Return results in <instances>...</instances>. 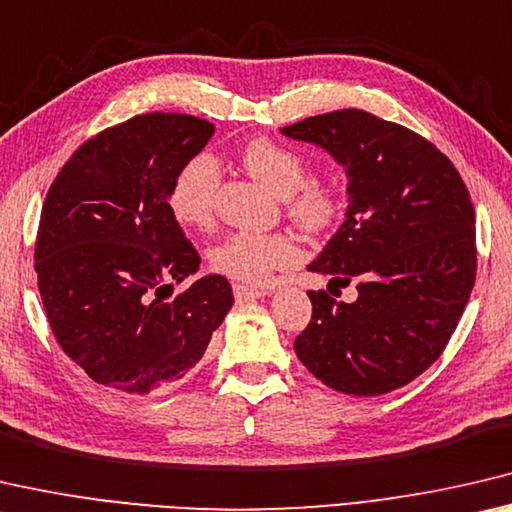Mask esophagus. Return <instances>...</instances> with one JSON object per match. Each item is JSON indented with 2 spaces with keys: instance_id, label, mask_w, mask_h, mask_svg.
<instances>
[{
  "instance_id": "esophagus-1",
  "label": "esophagus",
  "mask_w": 512,
  "mask_h": 512,
  "mask_svg": "<svg viewBox=\"0 0 512 512\" xmlns=\"http://www.w3.org/2000/svg\"><path fill=\"white\" fill-rule=\"evenodd\" d=\"M233 295H236L238 301H247V299H258L270 295V290L265 288H251V286H240V283H233Z\"/></svg>"
}]
</instances>
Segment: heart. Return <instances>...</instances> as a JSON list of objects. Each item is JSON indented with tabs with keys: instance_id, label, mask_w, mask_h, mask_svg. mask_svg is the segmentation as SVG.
<instances>
[{
	"instance_id": "1",
	"label": "heart",
	"mask_w": 512,
	"mask_h": 512,
	"mask_svg": "<svg viewBox=\"0 0 512 512\" xmlns=\"http://www.w3.org/2000/svg\"><path fill=\"white\" fill-rule=\"evenodd\" d=\"M242 165L251 177L265 183L286 201L292 220L306 231H322L340 215L342 199L331 183L306 181V163L288 147L267 138L251 140L242 149ZM220 188V165L213 156L197 154L174 174L167 206L174 220L192 229H208L215 217V195ZM301 249L290 233L236 231L208 251L213 272L240 286H261L274 270L297 265Z\"/></svg>"
}]
</instances>
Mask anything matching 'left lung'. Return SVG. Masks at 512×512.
<instances>
[{
    "mask_svg": "<svg viewBox=\"0 0 512 512\" xmlns=\"http://www.w3.org/2000/svg\"><path fill=\"white\" fill-rule=\"evenodd\" d=\"M347 172L345 222L308 265L330 292H308L301 363L329 388L376 397L417 379L456 331L476 279L474 206L454 163L415 131L345 108L281 129ZM356 282L359 297L340 302Z\"/></svg>",
    "mask_w": 512,
    "mask_h": 512,
    "instance_id": "left-lung-1",
    "label": "left lung"
}]
</instances>
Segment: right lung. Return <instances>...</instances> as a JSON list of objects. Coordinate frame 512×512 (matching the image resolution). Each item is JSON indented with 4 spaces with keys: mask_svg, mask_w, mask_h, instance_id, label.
<instances>
[{
    "mask_svg": "<svg viewBox=\"0 0 512 512\" xmlns=\"http://www.w3.org/2000/svg\"><path fill=\"white\" fill-rule=\"evenodd\" d=\"M213 131L195 115H136L83 142L47 192L33 256L40 299L58 345L95 383L129 395L177 383L231 311L220 274L170 297L201 258L167 192Z\"/></svg>",
    "mask_w": 512,
    "mask_h": 512,
    "instance_id": "1",
    "label": "right lung"
}]
</instances>
